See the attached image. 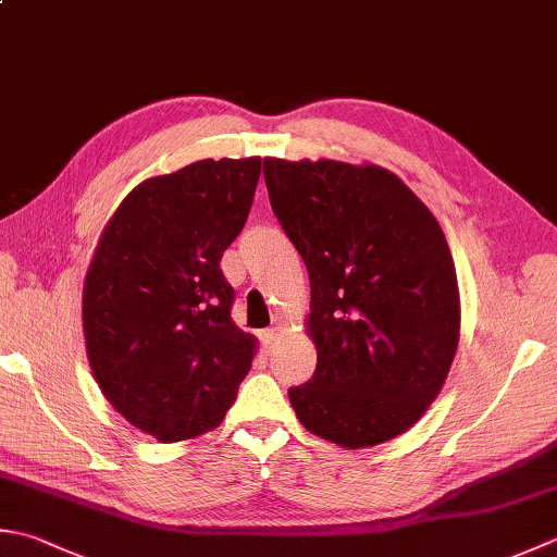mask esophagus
<instances>
[{
    "label": "esophagus",
    "instance_id": "1",
    "mask_svg": "<svg viewBox=\"0 0 557 557\" xmlns=\"http://www.w3.org/2000/svg\"><path fill=\"white\" fill-rule=\"evenodd\" d=\"M280 333H282L280 325H272V329H265L263 333H260V343H263L265 352H270L272 347H275V343L280 341Z\"/></svg>",
    "mask_w": 557,
    "mask_h": 557
}]
</instances>
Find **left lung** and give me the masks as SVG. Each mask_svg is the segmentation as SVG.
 Segmentation results:
<instances>
[{
	"label": "left lung",
	"mask_w": 557,
	"mask_h": 557,
	"mask_svg": "<svg viewBox=\"0 0 557 557\" xmlns=\"http://www.w3.org/2000/svg\"><path fill=\"white\" fill-rule=\"evenodd\" d=\"M272 212L311 282L315 372L289 388L315 437L362 449L398 437L437 398L461 304L440 222L394 173L364 163L263 161Z\"/></svg>",
	"instance_id": "left-lung-1"
}]
</instances>
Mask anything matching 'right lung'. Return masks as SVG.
<instances>
[{
    "label": "right lung",
    "instance_id": "1",
    "mask_svg": "<svg viewBox=\"0 0 557 557\" xmlns=\"http://www.w3.org/2000/svg\"><path fill=\"white\" fill-rule=\"evenodd\" d=\"M260 159H202L120 202L84 280V341L108 403L169 444L214 430L256 337L232 321L220 268L253 205Z\"/></svg>",
    "mask_w": 557,
    "mask_h": 557
}]
</instances>
